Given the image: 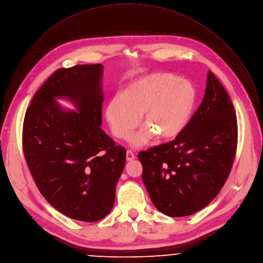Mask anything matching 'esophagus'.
<instances>
[{"label": "esophagus", "instance_id": "34e87169", "mask_svg": "<svg viewBox=\"0 0 263 263\" xmlns=\"http://www.w3.org/2000/svg\"><path fill=\"white\" fill-rule=\"evenodd\" d=\"M135 159H136L135 154H134L130 150H127V152H126V160H127L128 162H130V161H133V160H135Z\"/></svg>", "mask_w": 263, "mask_h": 263}]
</instances>
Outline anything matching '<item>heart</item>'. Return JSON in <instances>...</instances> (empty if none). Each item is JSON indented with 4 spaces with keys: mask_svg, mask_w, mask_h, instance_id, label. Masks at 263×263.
I'll list each match as a JSON object with an SVG mask.
<instances>
[{
    "mask_svg": "<svg viewBox=\"0 0 263 263\" xmlns=\"http://www.w3.org/2000/svg\"><path fill=\"white\" fill-rule=\"evenodd\" d=\"M197 90L187 80L172 73H152L130 83L121 95L110 99L106 119L112 134L127 140L142 122L145 125L132 139L134 147L176 138L187 125L197 103Z\"/></svg>",
    "mask_w": 263,
    "mask_h": 263,
    "instance_id": "obj_1",
    "label": "heart"
}]
</instances>
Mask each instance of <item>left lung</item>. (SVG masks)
Masks as SVG:
<instances>
[{
	"label": "left lung",
	"mask_w": 263,
	"mask_h": 263,
	"mask_svg": "<svg viewBox=\"0 0 263 263\" xmlns=\"http://www.w3.org/2000/svg\"><path fill=\"white\" fill-rule=\"evenodd\" d=\"M236 145L234 107L225 88L208 71L204 98L184 129L173 141L138 154L154 206L174 218L201 211L226 182Z\"/></svg>",
	"instance_id": "8db88e82"
}]
</instances>
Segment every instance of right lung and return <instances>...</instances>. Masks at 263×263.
Returning <instances> with one entry per match:
<instances>
[{
    "mask_svg": "<svg viewBox=\"0 0 263 263\" xmlns=\"http://www.w3.org/2000/svg\"><path fill=\"white\" fill-rule=\"evenodd\" d=\"M101 64L60 68L34 95L23 127L25 159L45 198L66 217L97 222L113 208L126 151L100 125ZM57 98L71 101L63 109Z\"/></svg>",
    "mask_w": 263,
    "mask_h": 263,
    "instance_id": "right-lung-1",
    "label": "right lung"
}]
</instances>
